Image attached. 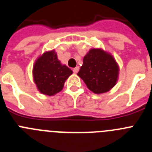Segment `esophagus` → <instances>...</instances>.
<instances>
[{
	"mask_svg": "<svg viewBox=\"0 0 152 152\" xmlns=\"http://www.w3.org/2000/svg\"><path fill=\"white\" fill-rule=\"evenodd\" d=\"M78 71H79V67H75V68L73 69V72L75 74H77V72H78Z\"/></svg>",
	"mask_w": 152,
	"mask_h": 152,
	"instance_id": "34e87169",
	"label": "esophagus"
}]
</instances>
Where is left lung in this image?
<instances>
[{"mask_svg":"<svg viewBox=\"0 0 152 152\" xmlns=\"http://www.w3.org/2000/svg\"><path fill=\"white\" fill-rule=\"evenodd\" d=\"M119 65L113 56L102 49H91L83 59L77 75L96 94L108 92L116 85Z\"/></svg>","mask_w":152,"mask_h":152,"instance_id":"8db88e82","label":"left lung"}]
</instances>
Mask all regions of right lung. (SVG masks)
Wrapping results in <instances>:
<instances>
[{"label":"right lung","mask_w":152,"mask_h":152,"mask_svg":"<svg viewBox=\"0 0 152 152\" xmlns=\"http://www.w3.org/2000/svg\"><path fill=\"white\" fill-rule=\"evenodd\" d=\"M73 72L58 59L55 50L37 58L33 68V80L41 94L53 96L63 89L65 80Z\"/></svg>","instance_id":"right-lung-1"}]
</instances>
